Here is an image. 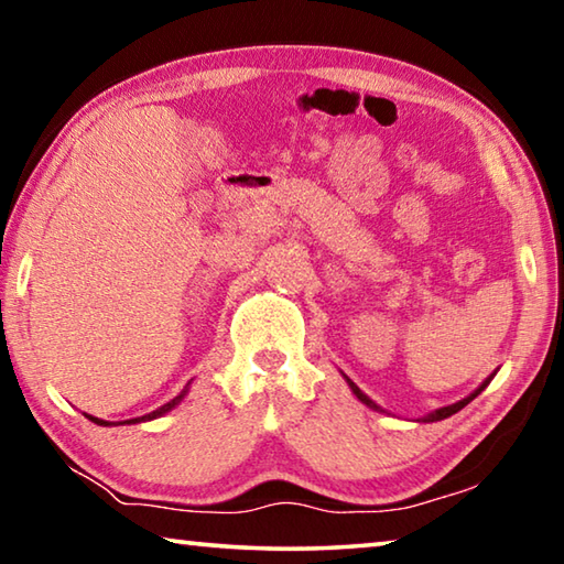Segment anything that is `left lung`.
Wrapping results in <instances>:
<instances>
[{
	"label": "left lung",
	"instance_id": "8db88e82",
	"mask_svg": "<svg viewBox=\"0 0 564 564\" xmlns=\"http://www.w3.org/2000/svg\"><path fill=\"white\" fill-rule=\"evenodd\" d=\"M495 376V373H492ZM492 376L488 378V380H482V386L480 388H477V390H473V393L470 395H467V398H463V400H457V403H453V405H445V408H437V410H433V413H427L425 417H420V423H435V420H445V417H451V415H455L457 413V410H463L467 403H470V400H475L477 395H480L482 393V390L485 388H488L490 386V380H492ZM343 378H346V383L350 386V390H352V395H356L358 400H360V403H366L368 408H373V410H383V408H380V405H376L373 403V400H370L366 393H362V390L356 386V383H352V380L348 378V376H343Z\"/></svg>",
	"mask_w": 564,
	"mask_h": 564
}]
</instances>
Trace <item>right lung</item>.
<instances>
[{"label": "right lung", "mask_w": 564, "mask_h": 564, "mask_svg": "<svg viewBox=\"0 0 564 564\" xmlns=\"http://www.w3.org/2000/svg\"><path fill=\"white\" fill-rule=\"evenodd\" d=\"M186 395V390H181V395H176L174 400H169L166 405H161V408H156L154 413H149V415H141V417H131V420H123V423H141V420H154V417H159V415H164V413H169L171 408H176L178 403H181V398ZM91 423H97V425H113V423H109V420H101V417H94V415H87ZM121 425V423H119Z\"/></svg>", "instance_id": "add662e5"}]
</instances>
